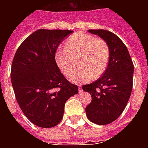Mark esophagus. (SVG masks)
<instances>
[{
    "label": "esophagus",
    "instance_id": "1",
    "mask_svg": "<svg viewBox=\"0 0 148 148\" xmlns=\"http://www.w3.org/2000/svg\"><path fill=\"white\" fill-rule=\"evenodd\" d=\"M79 93H82V87L79 86Z\"/></svg>",
    "mask_w": 148,
    "mask_h": 148
}]
</instances>
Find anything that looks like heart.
I'll return each mask as SVG.
<instances>
[{"label":"heart","mask_w":148,"mask_h":148,"mask_svg":"<svg viewBox=\"0 0 148 148\" xmlns=\"http://www.w3.org/2000/svg\"><path fill=\"white\" fill-rule=\"evenodd\" d=\"M66 49L55 53L58 66L65 75H69L78 60L80 66L70 75L73 82H85L101 76L108 67L109 49L105 40L86 33L74 34L65 43Z\"/></svg>","instance_id":"heart-1"}]
</instances>
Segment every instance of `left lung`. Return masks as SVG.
<instances>
[{
  "label": "left lung",
  "mask_w": 148,
  "mask_h": 148,
  "mask_svg": "<svg viewBox=\"0 0 148 148\" xmlns=\"http://www.w3.org/2000/svg\"><path fill=\"white\" fill-rule=\"evenodd\" d=\"M88 32L102 38L109 49L105 73L99 79L82 86L92 97L86 108L87 117L94 124L105 125L116 121L127 106L132 90L134 66L127 47L117 36L103 29Z\"/></svg>",
  "instance_id": "left-lung-1"
}]
</instances>
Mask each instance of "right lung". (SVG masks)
Returning <instances> with one entry per match:
<instances>
[{
	"instance_id": "obj_1",
	"label": "right lung",
	"mask_w": 148,
	"mask_h": 148,
	"mask_svg": "<svg viewBox=\"0 0 148 148\" xmlns=\"http://www.w3.org/2000/svg\"><path fill=\"white\" fill-rule=\"evenodd\" d=\"M73 31L39 29L18 47L11 68V81L21 110L36 126H56L63 117L65 103L78 93L77 85L62 74L55 52Z\"/></svg>"
}]
</instances>
